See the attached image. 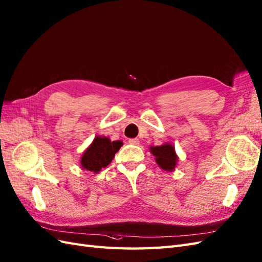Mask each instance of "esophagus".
<instances>
[{"instance_id":"obj_1","label":"esophagus","mask_w":262,"mask_h":262,"mask_svg":"<svg viewBox=\"0 0 262 262\" xmlns=\"http://www.w3.org/2000/svg\"><path fill=\"white\" fill-rule=\"evenodd\" d=\"M128 141L132 145H139V139H137V138H130Z\"/></svg>"}]
</instances>
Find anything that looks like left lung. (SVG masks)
Instances as JSON below:
<instances>
[{"mask_svg":"<svg viewBox=\"0 0 262 262\" xmlns=\"http://www.w3.org/2000/svg\"><path fill=\"white\" fill-rule=\"evenodd\" d=\"M150 151L156 157V162L163 170L172 171L174 169L178 161V157L172 145L164 144L162 146L151 147Z\"/></svg>","mask_w":262,"mask_h":262,"instance_id":"left-lung-1","label":"left lung"}]
</instances>
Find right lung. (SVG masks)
I'll use <instances>...</instances> for the list:
<instances>
[{
  "label": "right lung",
  "instance_id": "1",
  "mask_svg": "<svg viewBox=\"0 0 262 262\" xmlns=\"http://www.w3.org/2000/svg\"><path fill=\"white\" fill-rule=\"evenodd\" d=\"M123 146L122 141H111L107 137H95L81 158V167L91 171L99 172L102 168L107 167L113 160L115 154Z\"/></svg>",
  "mask_w": 262,
  "mask_h": 262
}]
</instances>
